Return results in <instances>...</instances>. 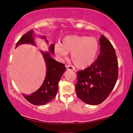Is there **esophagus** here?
<instances>
[{
    "instance_id": "esophagus-1",
    "label": "esophagus",
    "mask_w": 133,
    "mask_h": 133,
    "mask_svg": "<svg viewBox=\"0 0 133 133\" xmlns=\"http://www.w3.org/2000/svg\"><path fill=\"white\" fill-rule=\"evenodd\" d=\"M67 70H71V71H74V68L71 66H66Z\"/></svg>"
}]
</instances>
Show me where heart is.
Wrapping results in <instances>:
<instances>
[{
  "label": "heart",
  "mask_w": 133,
  "mask_h": 133,
  "mask_svg": "<svg viewBox=\"0 0 133 133\" xmlns=\"http://www.w3.org/2000/svg\"><path fill=\"white\" fill-rule=\"evenodd\" d=\"M99 45L97 39L86 36L68 35L62 39V43L56 44L55 53L62 58L71 52V58L74 66L79 69L88 68L98 57Z\"/></svg>",
  "instance_id": "b5f03b06"
}]
</instances>
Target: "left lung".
<instances>
[{
    "label": "left lung",
    "instance_id": "left-lung-1",
    "mask_svg": "<svg viewBox=\"0 0 133 133\" xmlns=\"http://www.w3.org/2000/svg\"><path fill=\"white\" fill-rule=\"evenodd\" d=\"M99 42L101 51L97 60L88 68L77 72V96L90 105H97L106 99L118 77V60L113 46L103 35Z\"/></svg>",
    "mask_w": 133,
    "mask_h": 133
}]
</instances>
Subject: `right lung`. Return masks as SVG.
Returning <instances> with one entry per match:
<instances>
[{
  "mask_svg": "<svg viewBox=\"0 0 133 133\" xmlns=\"http://www.w3.org/2000/svg\"><path fill=\"white\" fill-rule=\"evenodd\" d=\"M40 37L48 43L45 36ZM34 31H29L22 36L17 42L16 47L23 44H31L36 46L35 42ZM46 66V74L42 86L36 91L31 95H23L26 99L35 105H44L55 97L58 90V83L62 75L66 70L64 64L54 60L51 56V54H54V44H51L49 48V52L41 51Z\"/></svg>",
  "mask_w": 133,
  "mask_h": 133,
  "instance_id": "add662e5",
  "label": "right lung"
}]
</instances>
